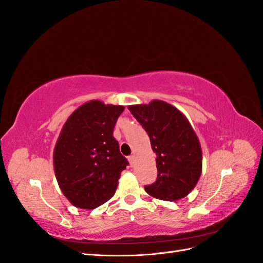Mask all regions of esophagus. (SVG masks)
<instances>
[{"mask_svg": "<svg viewBox=\"0 0 263 263\" xmlns=\"http://www.w3.org/2000/svg\"><path fill=\"white\" fill-rule=\"evenodd\" d=\"M128 160H129V162H130V164L133 165L134 164V162H135V156L134 155H132V156H129L128 157Z\"/></svg>", "mask_w": 263, "mask_h": 263, "instance_id": "34e87169", "label": "esophagus"}]
</instances>
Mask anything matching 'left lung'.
Returning a JSON list of instances; mask_svg holds the SVG:
<instances>
[{
  "label": "left lung",
  "mask_w": 263,
  "mask_h": 263,
  "mask_svg": "<svg viewBox=\"0 0 263 263\" xmlns=\"http://www.w3.org/2000/svg\"><path fill=\"white\" fill-rule=\"evenodd\" d=\"M128 109L148 134L157 156V180L145 185L146 192L163 201L186 196L201 177L203 162L200 141L186 117L158 100Z\"/></svg>",
  "instance_id": "obj_1"
}]
</instances>
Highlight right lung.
I'll return each mask as SVG.
<instances>
[{
    "instance_id": "right-lung-1",
    "label": "right lung",
    "mask_w": 263,
    "mask_h": 263,
    "mask_svg": "<svg viewBox=\"0 0 263 263\" xmlns=\"http://www.w3.org/2000/svg\"><path fill=\"white\" fill-rule=\"evenodd\" d=\"M124 106L87 102L63 125L53 151L58 184L76 208L92 210L115 194L128 165L113 132Z\"/></svg>"
}]
</instances>
